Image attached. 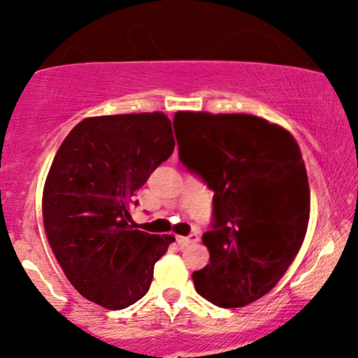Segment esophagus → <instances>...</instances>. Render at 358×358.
I'll use <instances>...</instances> for the list:
<instances>
[{"label": "esophagus", "mask_w": 358, "mask_h": 358, "mask_svg": "<svg viewBox=\"0 0 358 358\" xmlns=\"http://www.w3.org/2000/svg\"><path fill=\"white\" fill-rule=\"evenodd\" d=\"M176 242H178L182 248H185V245H190V244H195V242H199V236H196V234H190V236L187 237H176Z\"/></svg>", "instance_id": "obj_1"}]
</instances>
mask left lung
<instances>
[{
	"instance_id": "8db88e82",
	"label": "left lung",
	"mask_w": 358,
	"mask_h": 358,
	"mask_svg": "<svg viewBox=\"0 0 358 358\" xmlns=\"http://www.w3.org/2000/svg\"><path fill=\"white\" fill-rule=\"evenodd\" d=\"M175 122L180 162L213 192L202 236L210 262L192 274L195 289L217 306H245L278 285L305 239L301 151L281 126L249 114L176 113Z\"/></svg>"
}]
</instances>
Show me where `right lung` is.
<instances>
[{
  "mask_svg": "<svg viewBox=\"0 0 358 358\" xmlns=\"http://www.w3.org/2000/svg\"><path fill=\"white\" fill-rule=\"evenodd\" d=\"M175 150L163 113L87 117L64 139L43 188V225L65 276L84 298L122 310L148 293L175 242L134 229V195Z\"/></svg>",
  "mask_w": 358,
  "mask_h": 358,
  "instance_id": "1",
  "label": "right lung"
}]
</instances>
